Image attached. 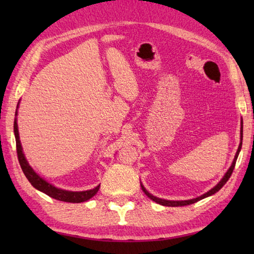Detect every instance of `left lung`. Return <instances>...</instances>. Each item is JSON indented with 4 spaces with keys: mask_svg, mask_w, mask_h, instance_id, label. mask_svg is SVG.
<instances>
[{
    "mask_svg": "<svg viewBox=\"0 0 254 254\" xmlns=\"http://www.w3.org/2000/svg\"><path fill=\"white\" fill-rule=\"evenodd\" d=\"M240 134H241V137H240L241 141H240L238 151H236V153H235V157L233 159V162H232V165H231V167L229 168V170L226 171V174L223 176V178L220 180V182H218V184L216 185V186H214L212 189H209L207 192H205V194H203L201 196L196 197V198H192V199H187V200H167V199L159 198V197H156V196H153L152 194H150V192L147 190V189L144 188L143 185L140 183L141 184V188H142V190L144 191V194L147 195L150 199H152L153 201H156V203L160 204V205L171 206V207H177V206H186V205L194 204V203H196V201H198L200 199H204V198H206V197H208V196L214 195L215 192H217L223 186H224L227 180H229V178L231 177V175H232V173H233V170H234V167H235V163H236V159H238L239 153L241 151V148H242V140H243V121H242V120H241V131H240Z\"/></svg>",
    "mask_w": 254,
    "mask_h": 254,
    "instance_id": "1",
    "label": "left lung"
}]
</instances>
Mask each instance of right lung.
<instances>
[{
    "instance_id": "obj_1",
    "label": "right lung",
    "mask_w": 254,
    "mask_h": 254,
    "mask_svg": "<svg viewBox=\"0 0 254 254\" xmlns=\"http://www.w3.org/2000/svg\"><path fill=\"white\" fill-rule=\"evenodd\" d=\"M18 107H19V103H18ZM16 115H18V109H16V112H15V117ZM14 135H15V142H16V152H18V159H19L21 169H22L25 177L28 178L30 184H31L34 188L42 192H45L46 195L53 197L55 199L67 201V203H83V201L91 199L93 196H95V194L98 191V189H100L101 185H98V186H96L93 189H89V190L70 191V190H66V189L56 187L42 177H40V176L31 168V166L29 165V162L24 157V153L22 151V145H21V141L19 136L16 118L14 120Z\"/></svg>"
}]
</instances>
